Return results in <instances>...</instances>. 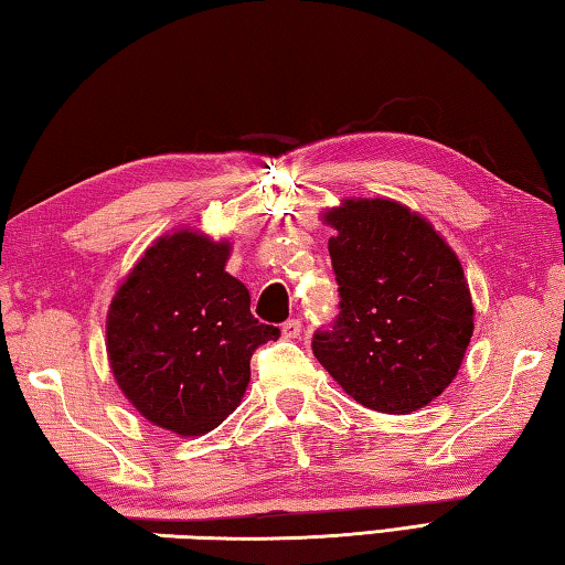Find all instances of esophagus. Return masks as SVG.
Here are the masks:
<instances>
[{"mask_svg": "<svg viewBox=\"0 0 565 565\" xmlns=\"http://www.w3.org/2000/svg\"><path fill=\"white\" fill-rule=\"evenodd\" d=\"M281 333H284V339H299V333H301V319H289L281 327Z\"/></svg>", "mask_w": 565, "mask_h": 565, "instance_id": "obj_1", "label": "esophagus"}]
</instances>
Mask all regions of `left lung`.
<instances>
[{
  "instance_id": "8db88e82",
  "label": "left lung",
  "mask_w": 565,
  "mask_h": 565,
  "mask_svg": "<svg viewBox=\"0 0 565 565\" xmlns=\"http://www.w3.org/2000/svg\"><path fill=\"white\" fill-rule=\"evenodd\" d=\"M323 222L339 317L313 333V356L379 414L424 408L456 379L473 337V301L446 238L391 199H343Z\"/></svg>"
}]
</instances>
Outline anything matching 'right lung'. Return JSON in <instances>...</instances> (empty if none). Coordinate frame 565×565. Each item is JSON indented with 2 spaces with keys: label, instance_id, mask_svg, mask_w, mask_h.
Returning a JSON list of instances; mask_svg holds the SVG:
<instances>
[{
  "label": "right lung",
  "instance_id": "1",
  "mask_svg": "<svg viewBox=\"0 0 565 565\" xmlns=\"http://www.w3.org/2000/svg\"><path fill=\"white\" fill-rule=\"evenodd\" d=\"M232 244L179 228L151 244L114 294L107 353L121 394L179 436H202L242 404L248 361L279 329L224 266Z\"/></svg>",
  "mask_w": 565,
  "mask_h": 565
}]
</instances>
